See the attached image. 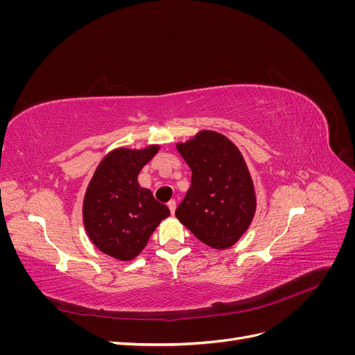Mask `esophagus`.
<instances>
[{"label": "esophagus", "mask_w": 355, "mask_h": 355, "mask_svg": "<svg viewBox=\"0 0 355 355\" xmlns=\"http://www.w3.org/2000/svg\"><path fill=\"white\" fill-rule=\"evenodd\" d=\"M167 207L170 209V213L173 214L175 210H176V201H175V200H170V201L167 202Z\"/></svg>", "instance_id": "1"}]
</instances>
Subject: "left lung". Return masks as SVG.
I'll list each match as a JSON object with an SVG mask.
<instances>
[{
	"label": "left lung",
	"instance_id": "left-lung-1",
	"mask_svg": "<svg viewBox=\"0 0 355 355\" xmlns=\"http://www.w3.org/2000/svg\"><path fill=\"white\" fill-rule=\"evenodd\" d=\"M176 149L192 171L176 218L211 249H230L249 230L256 213L254 184L241 151L214 130H200L187 142H178Z\"/></svg>",
	"mask_w": 355,
	"mask_h": 355
}]
</instances>
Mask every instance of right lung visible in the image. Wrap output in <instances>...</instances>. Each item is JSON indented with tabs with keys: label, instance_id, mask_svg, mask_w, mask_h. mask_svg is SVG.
I'll return each mask as SVG.
<instances>
[{
	"label": "right lung",
	"instance_id": "add662e5",
	"mask_svg": "<svg viewBox=\"0 0 355 355\" xmlns=\"http://www.w3.org/2000/svg\"><path fill=\"white\" fill-rule=\"evenodd\" d=\"M158 149L159 145L112 149L96 167L85 189L84 230L90 241L114 259H135L161 220L168 218L170 210L137 182Z\"/></svg>",
	"mask_w": 355,
	"mask_h": 355
}]
</instances>
